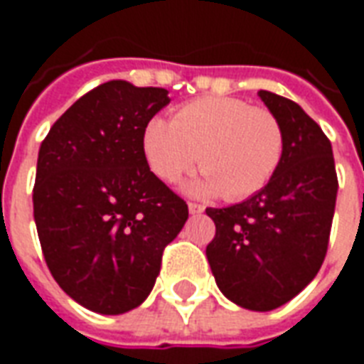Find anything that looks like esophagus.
I'll use <instances>...</instances> for the list:
<instances>
[{
	"instance_id": "1",
	"label": "esophagus",
	"mask_w": 364,
	"mask_h": 364,
	"mask_svg": "<svg viewBox=\"0 0 364 364\" xmlns=\"http://www.w3.org/2000/svg\"><path fill=\"white\" fill-rule=\"evenodd\" d=\"M205 210V206L197 205V203H189V213L191 214H200Z\"/></svg>"
}]
</instances>
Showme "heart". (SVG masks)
Masks as SVG:
<instances>
[{
	"mask_svg": "<svg viewBox=\"0 0 364 364\" xmlns=\"http://www.w3.org/2000/svg\"><path fill=\"white\" fill-rule=\"evenodd\" d=\"M142 150L151 173L166 183L179 181L200 158L205 171L187 191L242 200L273 179L284 154V132L269 109L237 97H198L181 105L171 122L150 120Z\"/></svg>",
	"mask_w": 364,
	"mask_h": 364,
	"instance_id": "heart-1",
	"label": "heart"
}]
</instances>
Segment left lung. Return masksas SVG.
<instances>
[{"instance_id": "1", "label": "left lung", "mask_w": 364, "mask_h": 364, "mask_svg": "<svg viewBox=\"0 0 364 364\" xmlns=\"http://www.w3.org/2000/svg\"><path fill=\"white\" fill-rule=\"evenodd\" d=\"M279 119L284 154L273 179L244 203L206 208L216 234L206 257L222 294L269 312L296 296L320 271L336 210L337 173L328 136L300 105L261 90Z\"/></svg>"}]
</instances>
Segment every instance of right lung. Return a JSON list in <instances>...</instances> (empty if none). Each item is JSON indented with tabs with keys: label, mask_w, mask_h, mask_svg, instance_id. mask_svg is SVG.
<instances>
[{
	"label": "right lung",
	"mask_w": 364,
	"mask_h": 364,
	"mask_svg": "<svg viewBox=\"0 0 364 364\" xmlns=\"http://www.w3.org/2000/svg\"><path fill=\"white\" fill-rule=\"evenodd\" d=\"M167 90L122 80L80 97L41 144L33 189L44 259L60 289L97 314H124L154 289L189 218L150 171L142 136Z\"/></svg>",
	"instance_id": "right-lung-1"
}]
</instances>
